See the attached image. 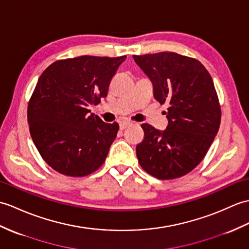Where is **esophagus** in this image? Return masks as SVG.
Returning <instances> with one entry per match:
<instances>
[{
    "mask_svg": "<svg viewBox=\"0 0 249 249\" xmlns=\"http://www.w3.org/2000/svg\"><path fill=\"white\" fill-rule=\"evenodd\" d=\"M132 124H134V123L130 122V121H123V122L120 123V128L121 129H125L126 127H128V126L132 125Z\"/></svg>",
    "mask_w": 249,
    "mask_h": 249,
    "instance_id": "34e87169",
    "label": "esophagus"
}]
</instances>
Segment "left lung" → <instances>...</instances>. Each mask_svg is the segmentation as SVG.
Masks as SVG:
<instances>
[{
  "label": "left lung",
  "mask_w": 249,
  "mask_h": 249,
  "mask_svg": "<svg viewBox=\"0 0 249 249\" xmlns=\"http://www.w3.org/2000/svg\"><path fill=\"white\" fill-rule=\"evenodd\" d=\"M132 57L151 79L156 100L169 104L164 130L141 125L139 163L156 178L181 177L203 160L218 131L221 108L214 84L206 68L187 56L161 52Z\"/></svg>",
  "instance_id": "left-lung-1"
}]
</instances>
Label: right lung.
<instances>
[{"instance_id": "obj_1", "label": "right lung", "mask_w": 249, "mask_h": 249, "mask_svg": "<svg viewBox=\"0 0 249 249\" xmlns=\"http://www.w3.org/2000/svg\"><path fill=\"white\" fill-rule=\"evenodd\" d=\"M125 59L79 56L52 63L39 77L27 121L38 152L60 174L86 176L105 162L119 124L105 123L88 107L107 96Z\"/></svg>"}]
</instances>
